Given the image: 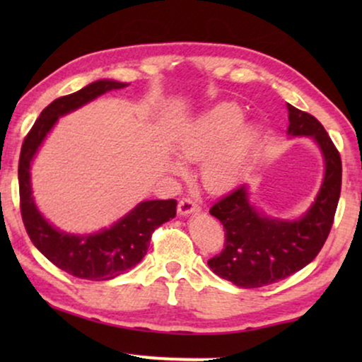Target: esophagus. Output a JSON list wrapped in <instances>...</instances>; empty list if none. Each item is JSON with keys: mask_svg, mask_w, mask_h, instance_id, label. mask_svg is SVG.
I'll use <instances>...</instances> for the list:
<instances>
[{"mask_svg": "<svg viewBox=\"0 0 362 362\" xmlns=\"http://www.w3.org/2000/svg\"><path fill=\"white\" fill-rule=\"evenodd\" d=\"M201 207L196 204L194 201L189 199V197H185V199L180 201V204H177V212H180V216H189V214H196V212H199Z\"/></svg>", "mask_w": 362, "mask_h": 362, "instance_id": "esophagus-1", "label": "esophagus"}]
</instances>
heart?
<instances>
[{"label":"heart","mask_w":362,"mask_h":362,"mask_svg":"<svg viewBox=\"0 0 362 362\" xmlns=\"http://www.w3.org/2000/svg\"><path fill=\"white\" fill-rule=\"evenodd\" d=\"M244 120V110L237 103L222 102L175 130L173 141L182 160H204L202 182L212 192L234 187L250 165L257 132L252 127H242ZM171 168L180 175L185 173L180 161H171Z\"/></svg>","instance_id":"1"}]
</instances>
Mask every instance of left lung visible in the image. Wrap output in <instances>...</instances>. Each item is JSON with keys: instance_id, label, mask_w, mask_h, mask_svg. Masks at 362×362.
I'll list each match as a JSON object with an SVG mask.
<instances>
[{"instance_id": "8db88e82", "label": "left lung", "mask_w": 362, "mask_h": 362, "mask_svg": "<svg viewBox=\"0 0 362 362\" xmlns=\"http://www.w3.org/2000/svg\"><path fill=\"white\" fill-rule=\"evenodd\" d=\"M288 136H308L318 145L325 176L315 202L298 219H279L257 209L242 185L211 207L226 229L224 250L207 260L221 279L240 288L275 284L310 264L328 239L341 192V158L323 125L290 103Z\"/></svg>"}]
</instances>
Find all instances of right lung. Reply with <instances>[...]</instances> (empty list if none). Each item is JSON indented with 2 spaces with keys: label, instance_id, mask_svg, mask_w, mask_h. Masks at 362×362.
Instances as JSON below:
<instances>
[{
  "label": "right lung",
  "instance_id": "1",
  "mask_svg": "<svg viewBox=\"0 0 362 362\" xmlns=\"http://www.w3.org/2000/svg\"><path fill=\"white\" fill-rule=\"evenodd\" d=\"M127 86L125 82L103 78L88 83L71 95L56 98L41 112L24 138L19 155V199L29 239L47 260L77 279L103 281L125 274L146 255L156 227L176 216L177 202L175 199L141 201L110 227H103L93 234H71L54 227L34 202L31 163L59 117L77 110L103 93Z\"/></svg>",
  "mask_w": 362,
  "mask_h": 362
}]
</instances>
